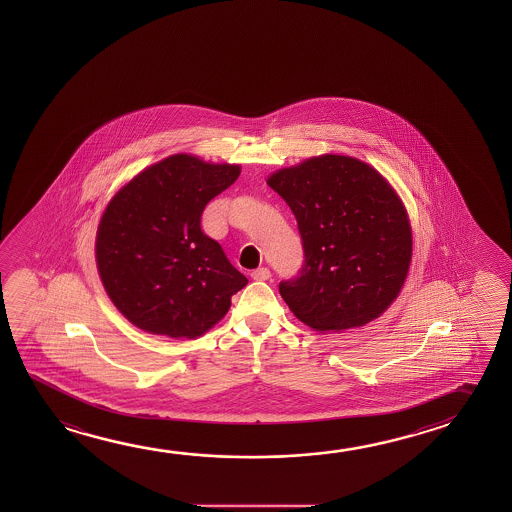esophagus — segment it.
Returning <instances> with one entry per match:
<instances>
[{
    "label": "esophagus",
    "mask_w": 512,
    "mask_h": 512,
    "mask_svg": "<svg viewBox=\"0 0 512 512\" xmlns=\"http://www.w3.org/2000/svg\"><path fill=\"white\" fill-rule=\"evenodd\" d=\"M271 277V271L268 268L253 269L252 278L253 280H268Z\"/></svg>",
    "instance_id": "esophagus-1"
}]
</instances>
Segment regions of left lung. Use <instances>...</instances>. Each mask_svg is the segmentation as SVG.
<instances>
[{"instance_id":"8db88e82","label":"left lung","mask_w":512,"mask_h":512,"mask_svg":"<svg viewBox=\"0 0 512 512\" xmlns=\"http://www.w3.org/2000/svg\"><path fill=\"white\" fill-rule=\"evenodd\" d=\"M268 185L293 210L302 269L278 285L294 316L318 332L378 318L400 294L412 232L402 200L366 162L321 155L278 169Z\"/></svg>"}]
</instances>
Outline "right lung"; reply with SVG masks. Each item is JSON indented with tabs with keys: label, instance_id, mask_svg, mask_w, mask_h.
I'll list each match as a JSON object with an SVG mask.
<instances>
[{
	"label": "right lung",
	"instance_id": "obj_1",
	"mask_svg": "<svg viewBox=\"0 0 512 512\" xmlns=\"http://www.w3.org/2000/svg\"><path fill=\"white\" fill-rule=\"evenodd\" d=\"M241 168L171 155L110 200L96 234V264L112 303L150 334L196 339L230 309L248 278L203 234L205 205Z\"/></svg>",
	"mask_w": 512,
	"mask_h": 512
}]
</instances>
